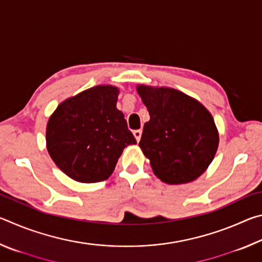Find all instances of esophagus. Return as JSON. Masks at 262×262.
I'll use <instances>...</instances> for the list:
<instances>
[{"label": "esophagus", "mask_w": 262, "mask_h": 262, "mask_svg": "<svg viewBox=\"0 0 262 262\" xmlns=\"http://www.w3.org/2000/svg\"><path fill=\"white\" fill-rule=\"evenodd\" d=\"M133 134H134L135 136V140L139 142L141 140V135H142V130L141 129H137V130H134L133 132Z\"/></svg>", "instance_id": "esophagus-1"}]
</instances>
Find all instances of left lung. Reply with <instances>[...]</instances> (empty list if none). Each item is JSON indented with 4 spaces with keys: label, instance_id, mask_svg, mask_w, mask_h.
Masks as SVG:
<instances>
[{
    "label": "left lung",
    "instance_id": "8db88e82",
    "mask_svg": "<svg viewBox=\"0 0 262 262\" xmlns=\"http://www.w3.org/2000/svg\"><path fill=\"white\" fill-rule=\"evenodd\" d=\"M150 120L140 148L155 176L168 185L198 179L214 159L220 135L211 113L200 101L166 86H136Z\"/></svg>",
    "mask_w": 262,
    "mask_h": 262
}]
</instances>
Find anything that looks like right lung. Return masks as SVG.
Listing matches in <instances>:
<instances>
[{"label":"right lung","mask_w":262,"mask_h":262,"mask_svg":"<svg viewBox=\"0 0 262 262\" xmlns=\"http://www.w3.org/2000/svg\"><path fill=\"white\" fill-rule=\"evenodd\" d=\"M119 92L108 84L90 88L62 101L48 119L47 151L73 180H106L123 149L136 144L125 115L117 108Z\"/></svg>","instance_id":"obj_1"}]
</instances>
